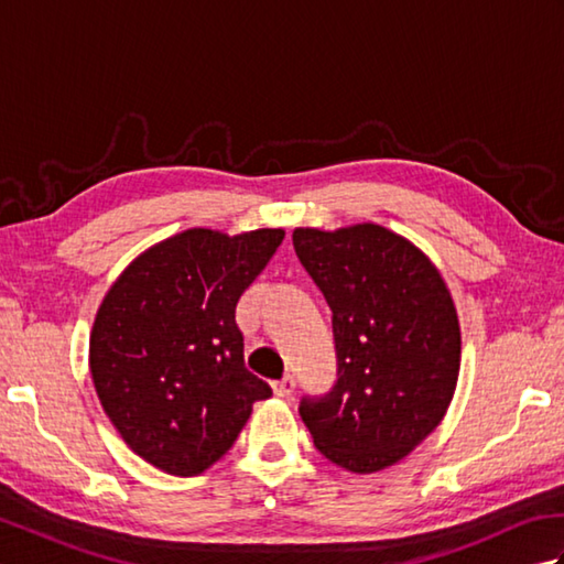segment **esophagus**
<instances>
[{
  "label": "esophagus",
  "mask_w": 564,
  "mask_h": 564,
  "mask_svg": "<svg viewBox=\"0 0 564 564\" xmlns=\"http://www.w3.org/2000/svg\"><path fill=\"white\" fill-rule=\"evenodd\" d=\"M295 390V378L291 373H285L281 380L273 382V392L279 394V398H291Z\"/></svg>",
  "instance_id": "1"
}]
</instances>
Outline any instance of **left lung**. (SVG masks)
<instances>
[{"label":"left lung","instance_id":"left-lung-1","mask_svg":"<svg viewBox=\"0 0 564 564\" xmlns=\"http://www.w3.org/2000/svg\"><path fill=\"white\" fill-rule=\"evenodd\" d=\"M295 254L332 307L337 382L303 394L301 416L327 460L378 473L446 414L460 370L451 293L422 251L380 225L297 227Z\"/></svg>","mask_w":564,"mask_h":564}]
</instances>
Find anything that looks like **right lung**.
Wrapping results in <instances>:
<instances>
[{"mask_svg":"<svg viewBox=\"0 0 564 564\" xmlns=\"http://www.w3.org/2000/svg\"><path fill=\"white\" fill-rule=\"evenodd\" d=\"M283 230H186L121 273L94 319L89 366L118 434L160 470L191 477L232 448L251 404L271 398L245 366L237 301Z\"/></svg>","mask_w":564,"mask_h":564,"instance_id":"obj_1","label":"right lung"}]
</instances>
